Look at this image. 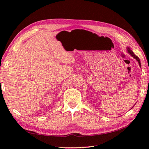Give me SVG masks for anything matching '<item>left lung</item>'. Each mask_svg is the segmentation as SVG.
I'll use <instances>...</instances> for the list:
<instances>
[{"label":"left lung","instance_id":"obj_1","mask_svg":"<svg viewBox=\"0 0 149 149\" xmlns=\"http://www.w3.org/2000/svg\"><path fill=\"white\" fill-rule=\"evenodd\" d=\"M127 51H128V52L134 58V59H135L138 61V63H139V65H140V68H141V63H140V61L139 58L138 57L135 55V54L133 52V51H132V50L131 49H130V47H127Z\"/></svg>","mask_w":149,"mask_h":149}]
</instances>
